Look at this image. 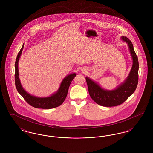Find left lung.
<instances>
[{
	"mask_svg": "<svg viewBox=\"0 0 153 153\" xmlns=\"http://www.w3.org/2000/svg\"><path fill=\"white\" fill-rule=\"evenodd\" d=\"M121 39L128 44L132 58V66L130 72L123 82L115 89L108 91L104 89L89 77H85L90 96L95 102L104 107H114L123 103L135 92L138 85V57L134 49L131 41L126 36H121Z\"/></svg>",
	"mask_w": 153,
	"mask_h": 153,
	"instance_id": "obj_1",
	"label": "left lung"
}]
</instances>
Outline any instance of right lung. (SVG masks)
Returning a JSON list of instances; mask_svg holds the SVG:
<instances>
[{"label":"right lung","mask_w":153,"mask_h":153,"mask_svg":"<svg viewBox=\"0 0 153 153\" xmlns=\"http://www.w3.org/2000/svg\"><path fill=\"white\" fill-rule=\"evenodd\" d=\"M23 47L24 44H23L22 48L18 54L15 63V84L18 92L23 97L26 102L30 105L35 108L42 109H51L61 105L65 99L70 84L76 76V74L75 73H72L66 76L62 81L58 91L56 93L52 94L51 96L46 97H39L30 95L22 87L19 77L18 62L19 59L21 56Z\"/></svg>","instance_id":"add662e5"}]
</instances>
